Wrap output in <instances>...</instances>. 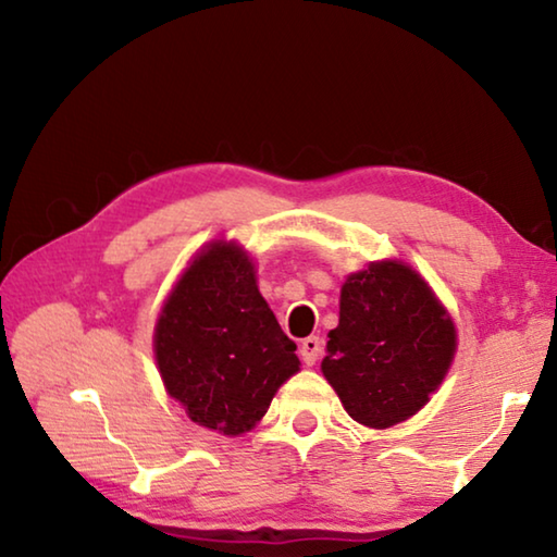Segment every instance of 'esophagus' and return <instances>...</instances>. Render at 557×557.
Wrapping results in <instances>:
<instances>
[{"instance_id":"34e87169","label":"esophagus","mask_w":557,"mask_h":557,"mask_svg":"<svg viewBox=\"0 0 557 557\" xmlns=\"http://www.w3.org/2000/svg\"><path fill=\"white\" fill-rule=\"evenodd\" d=\"M299 356L301 361L307 366H314L319 361V356H322V338L319 336H307L305 342L299 346Z\"/></svg>"}]
</instances>
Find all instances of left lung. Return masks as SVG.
<instances>
[{
  "label": "left lung",
  "mask_w": 557,
  "mask_h": 557,
  "mask_svg": "<svg viewBox=\"0 0 557 557\" xmlns=\"http://www.w3.org/2000/svg\"><path fill=\"white\" fill-rule=\"evenodd\" d=\"M455 346V324L428 282L403 262H373L342 287L322 371L356 422L383 430L430 400Z\"/></svg>",
  "instance_id": "obj_1"
}]
</instances>
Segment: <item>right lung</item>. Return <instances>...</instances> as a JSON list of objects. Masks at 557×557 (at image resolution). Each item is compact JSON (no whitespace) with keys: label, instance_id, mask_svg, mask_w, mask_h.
<instances>
[{"label":"right lung","instance_id":"1","mask_svg":"<svg viewBox=\"0 0 557 557\" xmlns=\"http://www.w3.org/2000/svg\"><path fill=\"white\" fill-rule=\"evenodd\" d=\"M295 351L260 295L252 262L233 243H211L194 258L154 332L169 395L194 422L223 435L256 428L272 395L299 371Z\"/></svg>","mask_w":557,"mask_h":557}]
</instances>
